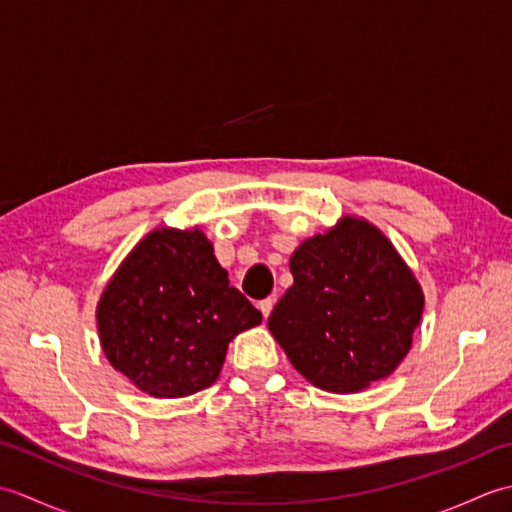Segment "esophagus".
<instances>
[{
	"label": "esophagus",
	"instance_id": "obj_1",
	"mask_svg": "<svg viewBox=\"0 0 512 512\" xmlns=\"http://www.w3.org/2000/svg\"><path fill=\"white\" fill-rule=\"evenodd\" d=\"M273 306H275V299H264V301H259V310H262V314H264V319H268L270 317V312H273Z\"/></svg>",
	"mask_w": 512,
	"mask_h": 512
}]
</instances>
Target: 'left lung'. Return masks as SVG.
Segmentation results:
<instances>
[{"label": "left lung", "instance_id": "1", "mask_svg": "<svg viewBox=\"0 0 512 512\" xmlns=\"http://www.w3.org/2000/svg\"><path fill=\"white\" fill-rule=\"evenodd\" d=\"M290 273L295 284L270 312L268 330L308 383L354 394L394 374L411 350L424 295L380 228L343 215L303 239Z\"/></svg>", "mask_w": 512, "mask_h": 512}]
</instances>
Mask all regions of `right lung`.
<instances>
[{
    "label": "right lung",
    "mask_w": 512,
    "mask_h": 512,
    "mask_svg": "<svg viewBox=\"0 0 512 512\" xmlns=\"http://www.w3.org/2000/svg\"><path fill=\"white\" fill-rule=\"evenodd\" d=\"M262 323L198 226H160L116 268L96 306L107 361L154 398L211 387L228 343Z\"/></svg>",
    "instance_id": "1"
}]
</instances>
